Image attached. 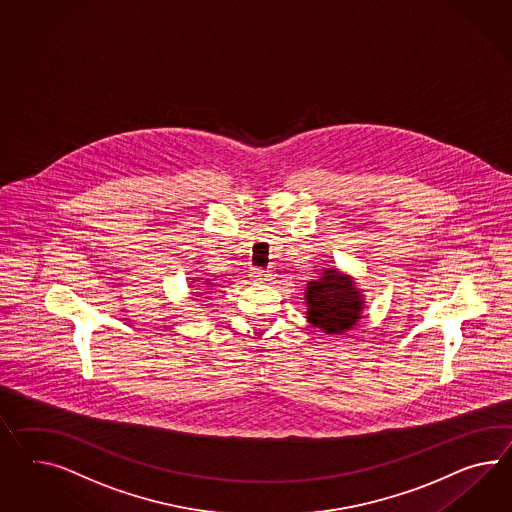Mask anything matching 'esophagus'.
Instances as JSON below:
<instances>
[{"label":"esophagus","instance_id":"obj_1","mask_svg":"<svg viewBox=\"0 0 512 512\" xmlns=\"http://www.w3.org/2000/svg\"><path fill=\"white\" fill-rule=\"evenodd\" d=\"M251 274H253L251 277H253L257 283H270V281L274 279L270 270H261V268H255Z\"/></svg>","mask_w":512,"mask_h":512}]
</instances>
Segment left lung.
<instances>
[{
	"instance_id": "8db88e82",
	"label": "left lung",
	"mask_w": 512,
	"mask_h": 512,
	"mask_svg": "<svg viewBox=\"0 0 512 512\" xmlns=\"http://www.w3.org/2000/svg\"><path fill=\"white\" fill-rule=\"evenodd\" d=\"M305 300L307 320L326 333L345 332L361 318V294L350 277L341 276L337 270H326L318 281H309Z\"/></svg>"
}]
</instances>
